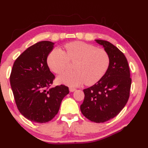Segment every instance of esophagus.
Returning <instances> with one entry per match:
<instances>
[{"mask_svg": "<svg viewBox=\"0 0 148 148\" xmlns=\"http://www.w3.org/2000/svg\"><path fill=\"white\" fill-rule=\"evenodd\" d=\"M75 90H76V89H75V88H71H71H69V91H70V92H74V91H75Z\"/></svg>", "mask_w": 148, "mask_h": 148, "instance_id": "esophagus-1", "label": "esophagus"}]
</instances>
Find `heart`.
I'll list each match as a JSON object with an SVG mask.
<instances>
[{"mask_svg": "<svg viewBox=\"0 0 148 148\" xmlns=\"http://www.w3.org/2000/svg\"><path fill=\"white\" fill-rule=\"evenodd\" d=\"M66 52L56 48L49 54L47 63L54 73L60 74L67 69L69 61H75L74 71L66 72L58 77V82L69 86L85 83L88 86L96 84L108 70L110 57L104 48L81 41L65 44Z\"/></svg>", "mask_w": 148, "mask_h": 148, "instance_id": "b5f03b06", "label": "heart"}]
</instances>
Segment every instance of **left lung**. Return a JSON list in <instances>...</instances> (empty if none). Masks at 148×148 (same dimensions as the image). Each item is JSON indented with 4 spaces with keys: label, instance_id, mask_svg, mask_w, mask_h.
I'll return each instance as SVG.
<instances>
[{
    "label": "left lung",
    "instance_id": "8db88e82",
    "mask_svg": "<svg viewBox=\"0 0 148 148\" xmlns=\"http://www.w3.org/2000/svg\"><path fill=\"white\" fill-rule=\"evenodd\" d=\"M110 57L108 70L101 79L85 89L82 114L92 122L104 123L123 110L130 95L131 78L128 62L118 48L106 40H96Z\"/></svg>",
    "mask_w": 148,
    "mask_h": 148
}]
</instances>
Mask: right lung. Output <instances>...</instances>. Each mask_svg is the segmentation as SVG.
I'll return each mask as SVG.
<instances>
[{
	"instance_id": "obj_1",
	"label": "right lung",
	"mask_w": 148,
	"mask_h": 148,
	"mask_svg": "<svg viewBox=\"0 0 148 148\" xmlns=\"http://www.w3.org/2000/svg\"><path fill=\"white\" fill-rule=\"evenodd\" d=\"M53 42L42 41L32 45L14 62L10 83L18 110L32 122L45 123L59 110L69 92L64 85L50 88L55 78L47 64Z\"/></svg>"
}]
</instances>
